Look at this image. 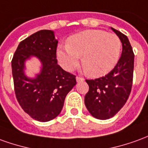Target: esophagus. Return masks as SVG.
Masks as SVG:
<instances>
[{
    "mask_svg": "<svg viewBox=\"0 0 148 148\" xmlns=\"http://www.w3.org/2000/svg\"><path fill=\"white\" fill-rule=\"evenodd\" d=\"M76 80H77V82H83L84 81V78L82 77H78V76H77L76 77Z\"/></svg>",
    "mask_w": 148,
    "mask_h": 148,
    "instance_id": "obj_1",
    "label": "esophagus"
}]
</instances>
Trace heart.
Returning <instances> with one entry per match:
<instances>
[{
  "mask_svg": "<svg viewBox=\"0 0 148 148\" xmlns=\"http://www.w3.org/2000/svg\"><path fill=\"white\" fill-rule=\"evenodd\" d=\"M122 42L116 34L100 29H90L69 38L67 45L57 50V58L61 66L72 71L82 62L92 77H101L112 71L121 54Z\"/></svg>",
  "mask_w": 148,
  "mask_h": 148,
  "instance_id": "obj_1",
  "label": "heart"
}]
</instances>
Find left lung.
I'll return each mask as SVG.
<instances>
[{
	"label": "left lung",
	"instance_id": "1",
	"mask_svg": "<svg viewBox=\"0 0 148 148\" xmlns=\"http://www.w3.org/2000/svg\"><path fill=\"white\" fill-rule=\"evenodd\" d=\"M111 29L120 38L122 54L110 73L99 78L87 79L89 91L85 105L92 116L108 119L120 110L131 94L134 71V53L127 37L115 29Z\"/></svg>",
	"mask_w": 148,
	"mask_h": 148
}]
</instances>
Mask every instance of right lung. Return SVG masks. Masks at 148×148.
Segmentation results:
<instances>
[{
  "label": "right lung",
  "instance_id": "add662e5",
  "mask_svg": "<svg viewBox=\"0 0 148 148\" xmlns=\"http://www.w3.org/2000/svg\"><path fill=\"white\" fill-rule=\"evenodd\" d=\"M58 41L53 31H38L17 46L12 59V73L16 98L25 113L40 122H48L61 112L67 94L76 85L75 75L58 64ZM37 56L42 65L35 79L23 74L24 62Z\"/></svg>",
  "mask_w": 148,
  "mask_h": 148
}]
</instances>
